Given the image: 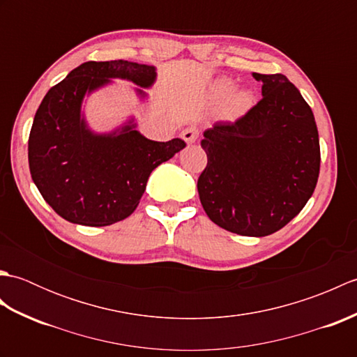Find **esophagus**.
I'll list each match as a JSON object with an SVG mask.
<instances>
[{"label": "esophagus", "instance_id": "1", "mask_svg": "<svg viewBox=\"0 0 357 357\" xmlns=\"http://www.w3.org/2000/svg\"><path fill=\"white\" fill-rule=\"evenodd\" d=\"M181 136H183V139L187 144H193V142H196V139H198L199 132L196 127H187V128H184L183 133H181Z\"/></svg>", "mask_w": 357, "mask_h": 357}]
</instances>
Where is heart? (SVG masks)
Masks as SVG:
<instances>
[{
	"instance_id": "obj_1",
	"label": "heart",
	"mask_w": 357,
	"mask_h": 357,
	"mask_svg": "<svg viewBox=\"0 0 357 357\" xmlns=\"http://www.w3.org/2000/svg\"><path fill=\"white\" fill-rule=\"evenodd\" d=\"M211 100L215 102L222 104V110L229 118H239L252 109L253 105V93L252 90L245 87L234 89V82L229 78H221L215 81V84L210 89Z\"/></svg>"
}]
</instances>
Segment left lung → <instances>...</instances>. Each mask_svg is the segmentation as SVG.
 Segmentation results:
<instances>
[{"instance_id": "obj_1", "label": "left lung", "mask_w": 357, "mask_h": 357, "mask_svg": "<svg viewBox=\"0 0 357 357\" xmlns=\"http://www.w3.org/2000/svg\"><path fill=\"white\" fill-rule=\"evenodd\" d=\"M262 100L234 123L204 132L207 167L198 193L216 225L242 236H268L305 207L319 178L314 115L285 75L253 73Z\"/></svg>"}]
</instances>
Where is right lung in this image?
Here are the masks:
<instances>
[{
  "instance_id": "add662e5",
  "label": "right lung",
  "mask_w": 357,
  "mask_h": 357,
  "mask_svg": "<svg viewBox=\"0 0 357 357\" xmlns=\"http://www.w3.org/2000/svg\"><path fill=\"white\" fill-rule=\"evenodd\" d=\"M112 78L149 89L153 66L116 59L87 61L53 86L36 110L29 136V169L44 201L66 221L104 227L123 221L138 207L150 173L185 147L174 138L147 139L133 119L110 133L90 130L81 105L86 93ZM136 93L146 98L142 89Z\"/></svg>"
}]
</instances>
